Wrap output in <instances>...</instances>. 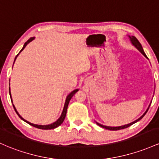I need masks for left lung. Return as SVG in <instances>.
<instances>
[{"label": "left lung", "instance_id": "obj_1", "mask_svg": "<svg viewBox=\"0 0 159 159\" xmlns=\"http://www.w3.org/2000/svg\"><path fill=\"white\" fill-rule=\"evenodd\" d=\"M128 37L129 38V39H130V43H132V45H133V46L135 47V48H137V50H138L140 52V53H142L143 55L145 57H146V58H147V59H148V57H146V53H145V52H144L143 49V48H142V45H141V43L139 42V41H138V40L137 39V38L134 37V36H130V35H128ZM150 104H151V102H150ZM150 104H149V106H148L147 109H146V111H145V112L143 113V114L142 116H141L140 117H139V118H137V120H135V121H134L133 122H130V123L127 124V125H122V126H118V127H110V126H106V125H101V124H99V123H98V122H97V121H96V123H97V125H99V127H101V128H105V129H107V130H121V129H125V128H128V127H130V125H134V123H136V122L139 121V120L142 119V118H143V116H145V115H146V113L147 112L148 109H149V106H150Z\"/></svg>", "mask_w": 159, "mask_h": 159}]
</instances>
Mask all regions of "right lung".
<instances>
[{
    "label": "right lung",
    "mask_w": 159,
    "mask_h": 159,
    "mask_svg": "<svg viewBox=\"0 0 159 159\" xmlns=\"http://www.w3.org/2000/svg\"><path fill=\"white\" fill-rule=\"evenodd\" d=\"M34 38H34V37H32V38H31L30 39H29V40H28V41H26V42H25V43H24V45H23V48H22V50H20V53H19L18 54H17V55H16V57H15L14 62H15L16 60L17 57H18V56H19V54H20V53H21V52H22V50H24V48H25V47L27 46V44H29V43H30L31 41H32L34 39ZM14 62H13V64H14ZM78 90H79V89H75V90H73V91H71L70 93H69V94H68V95H67V97H66V102H65V104H64V107H63V109H62V114H61L60 117V118H58V119L57 120V121H54L53 123H52V124H50V125H35V124H32V123H31V122H29V121H26L25 119H24V118H22V117L21 116L20 114H19V112H18V111H17L16 109V107H15V106H14V105H13V108H14V109H15L16 112V114L18 115L19 117H20V118H21V119L22 120V121H25V122H26V123H28V124H29V125H31V126L34 127V128H39V129H42V130H51V129H54V128H57V127H59V126H60V125H61V124H62V122L64 121V119H65V118H66V112H67V109H68V106H69V101L71 100V97H72L73 96H74L75 94V93H77V92L78 91ZM9 92H10V99H11V101H12V102H13V99H12V97H11V93H10V88H9Z\"/></svg>",
    "instance_id": "obj_1"
}]
</instances>
